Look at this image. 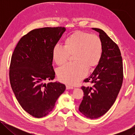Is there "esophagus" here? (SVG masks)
I'll use <instances>...</instances> for the list:
<instances>
[{
    "label": "esophagus",
    "mask_w": 135,
    "mask_h": 135,
    "mask_svg": "<svg viewBox=\"0 0 135 135\" xmlns=\"http://www.w3.org/2000/svg\"><path fill=\"white\" fill-rule=\"evenodd\" d=\"M66 89H74V88H73V86L67 85L66 86Z\"/></svg>",
    "instance_id": "34e87169"
}]
</instances>
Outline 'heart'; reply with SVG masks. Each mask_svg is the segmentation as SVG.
<instances>
[{
  "instance_id": "1",
  "label": "heart",
  "mask_w": 135,
  "mask_h": 135,
  "mask_svg": "<svg viewBox=\"0 0 135 135\" xmlns=\"http://www.w3.org/2000/svg\"><path fill=\"white\" fill-rule=\"evenodd\" d=\"M103 46L100 38L97 35L77 31L64 40V46L56 45L52 49V57L57 65L67 62L73 55L74 62L68 63L58 68L57 76L64 83L75 84L85 77L88 68L97 67L101 60Z\"/></svg>"
}]
</instances>
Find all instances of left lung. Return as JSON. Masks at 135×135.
I'll use <instances>...</instances> for the list:
<instances>
[{
	"mask_svg": "<svg viewBox=\"0 0 135 135\" xmlns=\"http://www.w3.org/2000/svg\"><path fill=\"white\" fill-rule=\"evenodd\" d=\"M99 34L103 52L101 60L92 74L84 80L92 87L82 86L84 97L79 111L86 117L97 118L105 114L115 101L123 80L122 57L118 45L101 29L92 28Z\"/></svg>",
	"mask_w": 135,
	"mask_h": 135,
	"instance_id": "left-lung-1",
	"label": "left lung"
}]
</instances>
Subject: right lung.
Returning a JSON list of instances; mask_svg holds the SVG:
<instances>
[{
    "mask_svg": "<svg viewBox=\"0 0 135 135\" xmlns=\"http://www.w3.org/2000/svg\"><path fill=\"white\" fill-rule=\"evenodd\" d=\"M65 27L35 29L21 38L11 61V88L20 105L33 117L40 118L54 109L56 100L65 90L54 79L52 49L65 31Z\"/></svg>",
    "mask_w": 135,
    "mask_h": 135,
    "instance_id": "add662e5",
    "label": "right lung"
}]
</instances>
